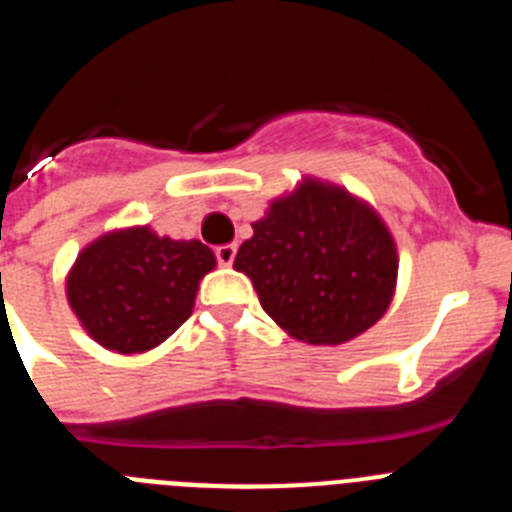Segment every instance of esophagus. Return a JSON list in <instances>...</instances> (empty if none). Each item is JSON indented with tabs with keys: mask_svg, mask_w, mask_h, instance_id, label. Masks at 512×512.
Listing matches in <instances>:
<instances>
[{
	"mask_svg": "<svg viewBox=\"0 0 512 512\" xmlns=\"http://www.w3.org/2000/svg\"><path fill=\"white\" fill-rule=\"evenodd\" d=\"M235 251H238V248H235V243H225V246H217L215 248L217 264H220V266H230V264H233Z\"/></svg>",
	"mask_w": 512,
	"mask_h": 512,
	"instance_id": "obj_1",
	"label": "esophagus"
}]
</instances>
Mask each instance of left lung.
<instances>
[{
  "instance_id": "1",
  "label": "left lung",
  "mask_w": 512,
  "mask_h": 512,
  "mask_svg": "<svg viewBox=\"0 0 512 512\" xmlns=\"http://www.w3.org/2000/svg\"><path fill=\"white\" fill-rule=\"evenodd\" d=\"M233 266L251 279L266 315L312 346L372 328L397 284V248L382 217L318 179L271 202Z\"/></svg>"
}]
</instances>
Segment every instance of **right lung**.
Returning a JSON list of instances; mask_svg holds the SVG:
<instances>
[{"label":"right lung","instance_id":"1","mask_svg":"<svg viewBox=\"0 0 512 512\" xmlns=\"http://www.w3.org/2000/svg\"><path fill=\"white\" fill-rule=\"evenodd\" d=\"M200 241H174L148 225L107 233L79 253L66 297L99 346L143 354L192 315L200 279L215 269Z\"/></svg>","mask_w":512,"mask_h":512}]
</instances>
